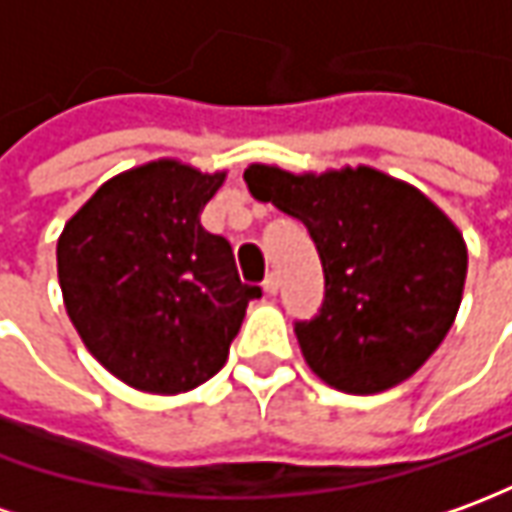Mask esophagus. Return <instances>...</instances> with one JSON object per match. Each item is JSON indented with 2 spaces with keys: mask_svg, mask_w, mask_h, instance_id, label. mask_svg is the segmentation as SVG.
<instances>
[{
  "mask_svg": "<svg viewBox=\"0 0 512 512\" xmlns=\"http://www.w3.org/2000/svg\"><path fill=\"white\" fill-rule=\"evenodd\" d=\"M264 293H267V296H276V293H279V276H276V273H270V276H267V279H264Z\"/></svg>",
  "mask_w": 512,
  "mask_h": 512,
  "instance_id": "obj_1",
  "label": "esophagus"
}]
</instances>
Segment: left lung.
Listing matches in <instances>:
<instances>
[{
	"label": "left lung",
	"mask_w": 512,
	"mask_h": 512,
	"mask_svg": "<svg viewBox=\"0 0 512 512\" xmlns=\"http://www.w3.org/2000/svg\"><path fill=\"white\" fill-rule=\"evenodd\" d=\"M248 191L307 225L324 264L321 312L296 324L327 386L377 394L414 375L454 327L468 276L462 231L420 188L372 166L245 168Z\"/></svg>",
	"instance_id": "8db88e82"
}]
</instances>
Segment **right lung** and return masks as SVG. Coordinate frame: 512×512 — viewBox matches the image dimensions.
<instances>
[{"mask_svg":"<svg viewBox=\"0 0 512 512\" xmlns=\"http://www.w3.org/2000/svg\"><path fill=\"white\" fill-rule=\"evenodd\" d=\"M228 171L174 157L120 171L58 236L72 327L106 372L137 392L180 394L225 366L250 298L231 242L200 214Z\"/></svg>","mask_w":512,"mask_h":512,"instance_id":"right-lung-1","label":"right lung"}]
</instances>
